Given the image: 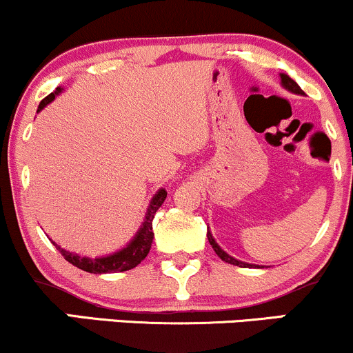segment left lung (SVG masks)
<instances>
[{"mask_svg": "<svg viewBox=\"0 0 353 353\" xmlns=\"http://www.w3.org/2000/svg\"><path fill=\"white\" fill-rule=\"evenodd\" d=\"M280 83H282V86H283L285 90L292 91V93H295V94H303L302 88H300V86L296 85V83H295L294 80H292V78L288 77V74L280 73ZM207 236H208L210 245H212V248H213V250H215L216 255H219L220 259L223 260V262L232 263V265H236V267H243V268H260L259 265H252V263H247V262H241V260H236V259H233L232 255H228V253L225 252L223 248H221L219 243H216V241H215V239H213V235H212V232H210V230L207 232Z\"/></svg>", "mask_w": 353, "mask_h": 353, "instance_id": "8db88e82", "label": "left lung"}]
</instances>
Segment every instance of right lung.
Masks as SVG:
<instances>
[{
  "instance_id": "right-lung-1",
  "label": "right lung",
  "mask_w": 353,
  "mask_h": 353,
  "mask_svg": "<svg viewBox=\"0 0 353 353\" xmlns=\"http://www.w3.org/2000/svg\"><path fill=\"white\" fill-rule=\"evenodd\" d=\"M61 91H63L61 86H58L57 91H53V93L48 94V97L38 105L37 113L41 112L43 108H46V106H48L50 103L53 101L59 93H61ZM165 198H166V190L160 188L155 195H153L152 200H150V205L145 213V219L141 221V227L138 228L137 233H134L133 239L130 240L121 250L110 253V255L94 256V259H91V256H83L80 253H74V252L66 250V248H61L57 241H53L51 239L50 240L51 243L57 247V250H59V253L65 256V260H68L71 265L78 267L80 270L97 273V275H101V273H117V272L132 270V268L137 267V265L140 263L146 255H148L150 248H152L153 219H155L157 210L163 205Z\"/></svg>"
}]
</instances>
